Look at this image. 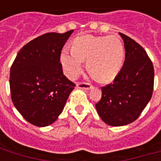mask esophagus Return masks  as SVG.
Here are the masks:
<instances>
[{"label": "esophagus", "instance_id": "obj_1", "mask_svg": "<svg viewBox=\"0 0 161 161\" xmlns=\"http://www.w3.org/2000/svg\"><path fill=\"white\" fill-rule=\"evenodd\" d=\"M77 88L89 91V90H91V88H92V86L90 84H87V83H79V84H77Z\"/></svg>", "mask_w": 161, "mask_h": 161}]
</instances>
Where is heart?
<instances>
[{
  "label": "heart",
  "mask_w": 161,
  "mask_h": 161,
  "mask_svg": "<svg viewBox=\"0 0 161 161\" xmlns=\"http://www.w3.org/2000/svg\"><path fill=\"white\" fill-rule=\"evenodd\" d=\"M123 59V44L115 35L78 37L72 42V51L64 49L60 55L67 77H77L82 71L83 61L87 60L89 72L100 83L114 80L121 70Z\"/></svg>",
  "instance_id": "obj_1"
}]
</instances>
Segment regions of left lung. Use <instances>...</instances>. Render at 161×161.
<instances>
[{
	"label": "left lung",
	"mask_w": 161,
	"mask_h": 161,
	"mask_svg": "<svg viewBox=\"0 0 161 161\" xmlns=\"http://www.w3.org/2000/svg\"><path fill=\"white\" fill-rule=\"evenodd\" d=\"M125 48V61L113 84L102 88V98L96 104L106 124L120 127L135 121L152 97L154 70L142 46L119 33Z\"/></svg>",
	"instance_id": "1"
}]
</instances>
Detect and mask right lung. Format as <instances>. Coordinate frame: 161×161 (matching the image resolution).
Segmentation results:
<instances>
[{
	"instance_id": "obj_1",
	"label": "right lung",
	"mask_w": 161,
	"mask_h": 161,
	"mask_svg": "<svg viewBox=\"0 0 161 161\" xmlns=\"http://www.w3.org/2000/svg\"><path fill=\"white\" fill-rule=\"evenodd\" d=\"M72 33H48L34 39L20 49L11 66L13 103L34 126L53 124L74 90L60 63L62 48Z\"/></svg>"
}]
</instances>
